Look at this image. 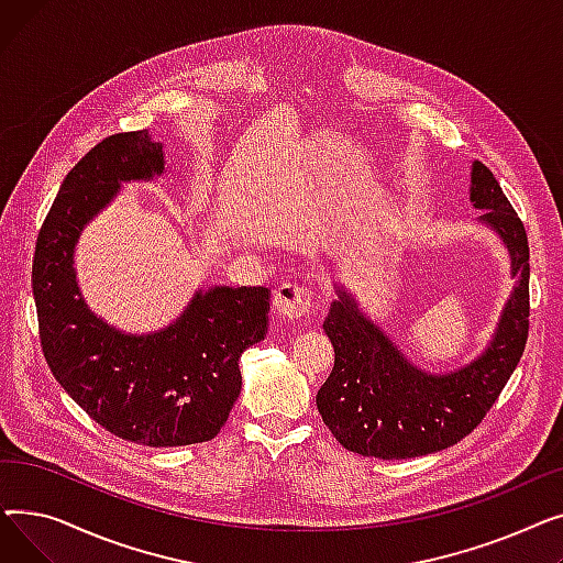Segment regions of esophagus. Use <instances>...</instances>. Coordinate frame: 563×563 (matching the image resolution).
Segmentation results:
<instances>
[{
	"label": "esophagus",
	"mask_w": 563,
	"mask_h": 563,
	"mask_svg": "<svg viewBox=\"0 0 563 563\" xmlns=\"http://www.w3.org/2000/svg\"><path fill=\"white\" fill-rule=\"evenodd\" d=\"M274 310L287 319H301L312 310V291L285 283L274 291Z\"/></svg>",
	"instance_id": "34e87169"
}]
</instances>
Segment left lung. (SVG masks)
Listing matches in <instances>:
<instances>
[{
    "instance_id": "1",
    "label": "left lung",
    "mask_w": 563,
    "mask_h": 563,
    "mask_svg": "<svg viewBox=\"0 0 563 563\" xmlns=\"http://www.w3.org/2000/svg\"><path fill=\"white\" fill-rule=\"evenodd\" d=\"M470 200L477 210H486L479 223L509 251L516 278L493 340L472 363L442 374L412 365L351 291L335 285L338 301L323 321L335 365L317 393V408L349 452L390 461L456 445L484 420L520 363L529 331L527 232L482 162H472Z\"/></svg>"
}]
</instances>
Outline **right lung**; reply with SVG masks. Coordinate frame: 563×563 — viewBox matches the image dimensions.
Returning a JSON list of instances; mask_svg holds the SVG:
<instances>
[{
  "mask_svg": "<svg viewBox=\"0 0 563 563\" xmlns=\"http://www.w3.org/2000/svg\"><path fill=\"white\" fill-rule=\"evenodd\" d=\"M166 173L164 145L147 130L113 134L66 175L41 228L32 285L41 346L62 388L113 435L145 448L212 440L242 390V353L264 340L269 289H198L155 333L118 331L86 306L75 246L123 183Z\"/></svg>",
  "mask_w": 563,
  "mask_h": 563,
  "instance_id": "obj_1",
  "label": "right lung"
}]
</instances>
